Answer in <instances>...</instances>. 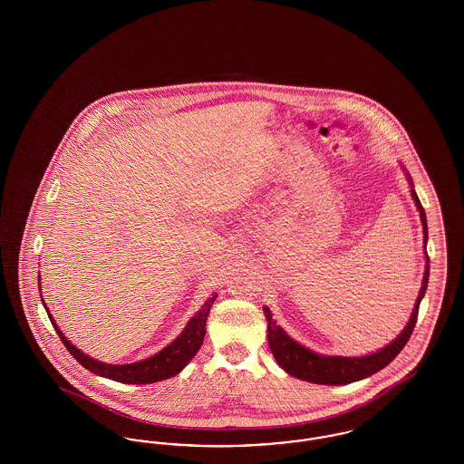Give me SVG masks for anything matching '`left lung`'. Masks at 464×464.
I'll use <instances>...</instances> for the list:
<instances>
[{"mask_svg":"<svg viewBox=\"0 0 464 464\" xmlns=\"http://www.w3.org/2000/svg\"><path fill=\"white\" fill-rule=\"evenodd\" d=\"M403 172H405L407 180H409L412 199H414V203L420 210V224H422V243H424L422 246L426 250V243H428L426 214H424V208H422L420 198H418V193L414 189L412 177L405 169H403ZM424 254H426L424 276H422L420 295L416 299L412 314H411L405 329L400 332L397 339H393L390 344H386L384 348L377 350L374 353L363 354V356H331V354L314 353V352L308 350L306 346L294 341L287 332L284 331L280 325H276V322L273 320L271 311L267 306H265L263 309H265V316L267 320V343H269V350L275 356V360L278 362V365L287 374L294 375L297 379L314 382V384H331V386L350 384L354 381L371 377L375 372H379L381 369H384L403 350V346L407 344L411 334L414 331L420 299L424 297V292L428 287V276H430L428 252H424Z\"/></svg>","mask_w":464,"mask_h":464,"instance_id":"1","label":"left lung"}]
</instances>
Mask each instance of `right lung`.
<instances>
[{"instance_id": "add662e5", "label": "right lung", "mask_w": 464, "mask_h": 464, "mask_svg": "<svg viewBox=\"0 0 464 464\" xmlns=\"http://www.w3.org/2000/svg\"><path fill=\"white\" fill-rule=\"evenodd\" d=\"M38 282H40V276H38ZM38 287H42V285H38ZM216 297H218V292H214L205 301V304L199 308V311H197V314L191 316V320L186 324L184 331L180 332L167 348H163L161 352H158L150 358H144V360H139L133 363H121V365L99 362L89 354L83 353L82 350H78L74 344H71L67 341L66 335L59 329V325L55 324L52 313L48 311L46 303L44 299L42 301H44V309L48 313V318H50L55 332L59 334L61 341L64 343L67 352L72 354L85 369H89L90 372L101 375V377H108V379L118 381V382H125V384H151V382H158V381L179 374L193 360V356L198 353V350L203 344V337H205L207 316L210 313Z\"/></svg>"}]
</instances>
